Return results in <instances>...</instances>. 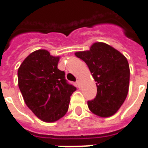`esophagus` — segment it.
Masks as SVG:
<instances>
[{
  "instance_id": "obj_1",
  "label": "esophagus",
  "mask_w": 148,
  "mask_h": 148,
  "mask_svg": "<svg viewBox=\"0 0 148 148\" xmlns=\"http://www.w3.org/2000/svg\"><path fill=\"white\" fill-rule=\"evenodd\" d=\"M76 83H77V87H80V85H81V81L80 80H77V82H76Z\"/></svg>"
}]
</instances>
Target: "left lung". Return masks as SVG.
Segmentation results:
<instances>
[{
  "mask_svg": "<svg viewBox=\"0 0 148 148\" xmlns=\"http://www.w3.org/2000/svg\"><path fill=\"white\" fill-rule=\"evenodd\" d=\"M88 66L96 82V97L88 107L100 117H109L119 110L127 97L130 69L127 58L112 46L101 42L93 43L90 50L75 52Z\"/></svg>",
  "mask_w": 148,
  "mask_h": 148,
  "instance_id": "obj_1",
  "label": "left lung"
}]
</instances>
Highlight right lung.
I'll return each mask as SVG.
<instances>
[{
  "label": "right lung",
  "instance_id": "right-lung-1",
  "mask_svg": "<svg viewBox=\"0 0 148 148\" xmlns=\"http://www.w3.org/2000/svg\"><path fill=\"white\" fill-rule=\"evenodd\" d=\"M59 56L44 49L35 51L18 69V86L24 102L44 122H55L67 112L71 95L76 88L66 82L58 69Z\"/></svg>",
  "mask_w": 148,
  "mask_h": 148
}]
</instances>
